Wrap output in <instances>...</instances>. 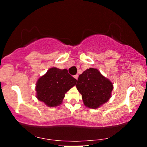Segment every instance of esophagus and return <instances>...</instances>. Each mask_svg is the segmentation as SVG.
Returning <instances> with one entry per match:
<instances>
[{"mask_svg": "<svg viewBox=\"0 0 147 147\" xmlns=\"http://www.w3.org/2000/svg\"><path fill=\"white\" fill-rule=\"evenodd\" d=\"M78 77H79L78 75H76L74 76V77H75V78L76 79H77H77H78Z\"/></svg>", "mask_w": 147, "mask_h": 147, "instance_id": "esophagus-1", "label": "esophagus"}]
</instances>
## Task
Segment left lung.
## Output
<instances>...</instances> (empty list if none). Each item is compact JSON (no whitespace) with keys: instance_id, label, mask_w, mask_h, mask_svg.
<instances>
[{"instance_id":"1","label":"left lung","mask_w":147,"mask_h":147,"mask_svg":"<svg viewBox=\"0 0 147 147\" xmlns=\"http://www.w3.org/2000/svg\"><path fill=\"white\" fill-rule=\"evenodd\" d=\"M76 87L82 95L84 105L94 109L109 100L113 89L112 82L95 68L87 69L79 75Z\"/></svg>"}]
</instances>
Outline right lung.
Instances as JSON below:
<instances>
[{
    "mask_svg": "<svg viewBox=\"0 0 147 147\" xmlns=\"http://www.w3.org/2000/svg\"><path fill=\"white\" fill-rule=\"evenodd\" d=\"M77 79L66 69L51 68L40 77L36 84V97L49 107L60 105L65 94L75 86Z\"/></svg>",
    "mask_w": 147,
    "mask_h": 147,
    "instance_id": "right-lung-1",
    "label": "right lung"
}]
</instances>
